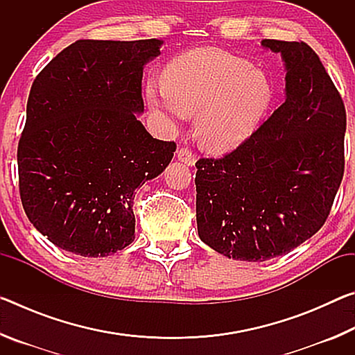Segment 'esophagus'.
Segmentation results:
<instances>
[{
  "instance_id": "1",
  "label": "esophagus",
  "mask_w": 355,
  "mask_h": 355,
  "mask_svg": "<svg viewBox=\"0 0 355 355\" xmlns=\"http://www.w3.org/2000/svg\"><path fill=\"white\" fill-rule=\"evenodd\" d=\"M177 158H178L180 161H182V163L188 164V166H194V163H196V155L192 153L191 148H186V147L178 150V152H177Z\"/></svg>"
}]
</instances>
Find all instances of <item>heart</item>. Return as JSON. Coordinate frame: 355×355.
I'll return each instance as SVG.
<instances>
[{"instance_id": "obj_1", "label": "heart", "mask_w": 355, "mask_h": 355, "mask_svg": "<svg viewBox=\"0 0 355 355\" xmlns=\"http://www.w3.org/2000/svg\"><path fill=\"white\" fill-rule=\"evenodd\" d=\"M146 100L169 122L196 114L200 146L224 153L254 133L271 101V89L244 59L218 48H197L167 65L163 83L147 81Z\"/></svg>"}]
</instances>
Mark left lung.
<instances>
[{"label": "left lung", "instance_id": "1", "mask_svg": "<svg viewBox=\"0 0 355 355\" xmlns=\"http://www.w3.org/2000/svg\"><path fill=\"white\" fill-rule=\"evenodd\" d=\"M286 67V100L241 146L196 163L199 236L228 258L285 255L324 225L345 173L346 110L305 42L264 39Z\"/></svg>", "mask_w": 355, "mask_h": 355}]
</instances>
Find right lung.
<instances>
[{
	"instance_id": "obj_1",
	"label": "right lung",
	"mask_w": 355,
	"mask_h": 355,
	"mask_svg": "<svg viewBox=\"0 0 355 355\" xmlns=\"http://www.w3.org/2000/svg\"><path fill=\"white\" fill-rule=\"evenodd\" d=\"M161 44L76 40L35 76L17 152L20 199L58 248L97 258L133 243L135 191L177 148L136 119L144 65Z\"/></svg>"
}]
</instances>
